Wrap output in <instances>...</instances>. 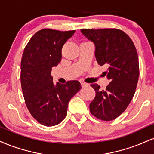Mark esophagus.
<instances>
[{"instance_id": "obj_1", "label": "esophagus", "mask_w": 154, "mask_h": 154, "mask_svg": "<svg viewBox=\"0 0 154 154\" xmlns=\"http://www.w3.org/2000/svg\"><path fill=\"white\" fill-rule=\"evenodd\" d=\"M80 83H81V85H82V87H85V86L89 85H88V83L83 82V81H80Z\"/></svg>"}]
</instances>
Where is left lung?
Masks as SVG:
<instances>
[{"label":"left lung","instance_id":"8db88e82","mask_svg":"<svg viewBox=\"0 0 154 154\" xmlns=\"http://www.w3.org/2000/svg\"><path fill=\"white\" fill-rule=\"evenodd\" d=\"M81 32L95 46V58L100 66H108L106 89L91 84L95 91L90 111L103 121L115 119L126 110L134 95L139 77L138 56L135 45L125 32L115 28L82 29Z\"/></svg>","mask_w":154,"mask_h":154}]
</instances>
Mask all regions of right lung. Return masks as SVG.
I'll use <instances>...</instances> for the list:
<instances>
[{
    "label": "right lung",
    "mask_w": 154,
    "mask_h": 154,
    "mask_svg": "<svg viewBox=\"0 0 154 154\" xmlns=\"http://www.w3.org/2000/svg\"><path fill=\"white\" fill-rule=\"evenodd\" d=\"M75 30L43 29L24 48L21 60V85L26 108L39 123L58 125L66 117L68 103L81 89L77 80L53 82L51 70L61 59V49Z\"/></svg>",
    "instance_id": "add662e5"
}]
</instances>
